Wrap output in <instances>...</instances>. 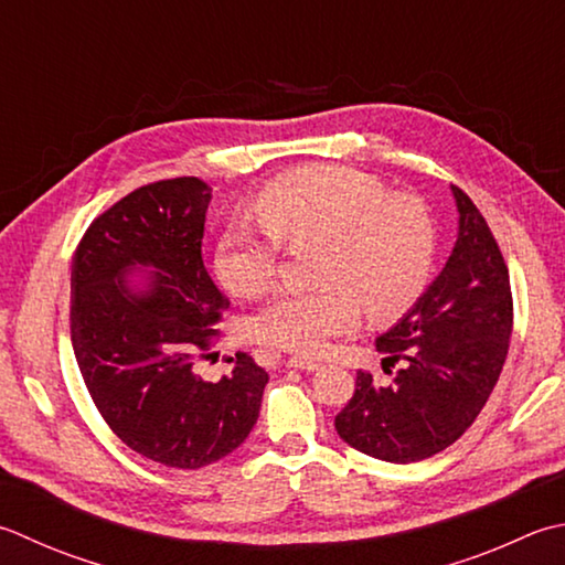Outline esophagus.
I'll return each mask as SVG.
<instances>
[{
  "instance_id": "1",
  "label": "esophagus",
  "mask_w": 565,
  "mask_h": 565,
  "mask_svg": "<svg viewBox=\"0 0 565 565\" xmlns=\"http://www.w3.org/2000/svg\"><path fill=\"white\" fill-rule=\"evenodd\" d=\"M286 367H294V370H303V372H313V370H318L320 364L316 362V360H311V358H301V355H294V358H289L286 360Z\"/></svg>"
}]
</instances>
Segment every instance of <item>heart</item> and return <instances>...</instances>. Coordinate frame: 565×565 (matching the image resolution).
Here are the masks:
<instances>
[{
    "label": "heart",
    "instance_id": "1",
    "mask_svg": "<svg viewBox=\"0 0 565 565\" xmlns=\"http://www.w3.org/2000/svg\"><path fill=\"white\" fill-rule=\"evenodd\" d=\"M262 227L230 225L215 271L230 291L269 294L285 247L320 242L311 289L284 291L252 320V335L274 348L316 355L355 330L362 311L386 320L426 291L436 227L416 195L390 193L382 179L350 166H306L267 183L252 203Z\"/></svg>",
    "mask_w": 565,
    "mask_h": 565
}]
</instances>
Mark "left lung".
Here are the masks:
<instances>
[{"label": "left lung", "mask_w": 565, "mask_h": 565, "mask_svg": "<svg viewBox=\"0 0 565 565\" xmlns=\"http://www.w3.org/2000/svg\"><path fill=\"white\" fill-rule=\"evenodd\" d=\"M460 232L438 279L399 323L374 340L390 384L360 370L335 416L348 446L386 462L436 456L466 434L488 404L510 350V271L488 220L452 185Z\"/></svg>", "instance_id": "obj_1"}]
</instances>
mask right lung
<instances>
[{
    "mask_svg": "<svg viewBox=\"0 0 565 565\" xmlns=\"http://www.w3.org/2000/svg\"><path fill=\"white\" fill-rule=\"evenodd\" d=\"M210 188L195 175L153 181L85 230L71 271V340L99 416L139 456L198 470L230 456L257 424L269 374L247 352L205 382V358L227 298L203 264ZM151 266L150 289L126 276Z\"/></svg>",
    "mask_w": 565,
    "mask_h": 565,
    "instance_id": "right-lung-1",
    "label": "right lung"
}]
</instances>
